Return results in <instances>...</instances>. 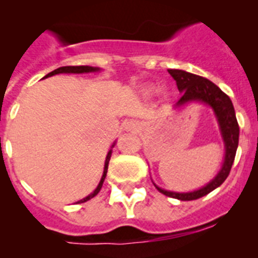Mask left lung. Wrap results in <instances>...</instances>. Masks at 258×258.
<instances>
[{
  "label": "left lung",
  "instance_id": "left-lung-1",
  "mask_svg": "<svg viewBox=\"0 0 258 258\" xmlns=\"http://www.w3.org/2000/svg\"><path fill=\"white\" fill-rule=\"evenodd\" d=\"M168 72L175 80L177 88L182 93V97L175 103V106H183L184 103L192 101L204 102L208 106H211L217 115L221 132H222L223 142H225V147H226V155H225V163L222 165V169L220 170L217 177L212 182H209L206 187L194 191V192L181 194L161 190L160 187L155 186L157 190L166 197L179 200H197L213 191L214 188H217L218 186H221L227 178V175L230 174L239 143V124L231 99L217 85H214L208 79H204V77L198 76V75L188 74L186 71L168 70Z\"/></svg>",
  "mask_w": 258,
  "mask_h": 258
}]
</instances>
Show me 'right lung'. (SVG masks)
<instances>
[{"instance_id": "add662e5", "label": "right lung", "mask_w": 258, "mask_h": 258, "mask_svg": "<svg viewBox=\"0 0 258 258\" xmlns=\"http://www.w3.org/2000/svg\"><path fill=\"white\" fill-rule=\"evenodd\" d=\"M94 71H98V68H95V67H89V66H66V67H59V68H56V70H54V71H52V72H50V74H47L45 77L54 76V75H56V74H84V72H94ZM111 154H112V151H109L108 155H107V157H106V163H104L103 175H102L101 182H99V184H98V187L95 188L94 192L90 194V195H89V197H86L85 199L80 200L79 203H85V202H88V200H90V199H92V198H94L95 195H97V194L99 192V191H101L102 184H103L104 178H106L107 169H108V161H109V157H111Z\"/></svg>"}]
</instances>
